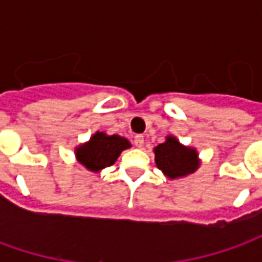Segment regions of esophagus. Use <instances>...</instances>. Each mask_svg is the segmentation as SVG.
<instances>
[{"mask_svg":"<svg viewBox=\"0 0 262 262\" xmlns=\"http://www.w3.org/2000/svg\"><path fill=\"white\" fill-rule=\"evenodd\" d=\"M143 144H144V136L143 135H136L135 136V146L136 147H143Z\"/></svg>","mask_w":262,"mask_h":262,"instance_id":"esophagus-1","label":"esophagus"}]
</instances>
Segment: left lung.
<instances>
[{
  "label": "left lung",
  "mask_w": 262,
  "mask_h": 262,
  "mask_svg": "<svg viewBox=\"0 0 262 262\" xmlns=\"http://www.w3.org/2000/svg\"><path fill=\"white\" fill-rule=\"evenodd\" d=\"M156 164L168 178L191 174L198 168V154L193 148L184 147L176 137L168 136L154 148Z\"/></svg>",
  "instance_id": "8db88e82"
}]
</instances>
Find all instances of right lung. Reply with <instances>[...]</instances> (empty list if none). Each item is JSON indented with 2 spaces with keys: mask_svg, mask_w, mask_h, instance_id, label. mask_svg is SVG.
<instances>
[{
  "mask_svg": "<svg viewBox=\"0 0 262 262\" xmlns=\"http://www.w3.org/2000/svg\"><path fill=\"white\" fill-rule=\"evenodd\" d=\"M130 147V143L125 137L118 135L106 136L98 132L90 139V142L77 148V160L90 171H99L112 165L125 148Z\"/></svg>",
  "mask_w": 262,
  "mask_h": 262,
  "instance_id": "add662e5",
  "label": "right lung"
}]
</instances>
